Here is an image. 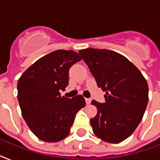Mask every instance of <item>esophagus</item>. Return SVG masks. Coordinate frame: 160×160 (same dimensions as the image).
Listing matches in <instances>:
<instances>
[{"instance_id":"1","label":"esophagus","mask_w":160,"mask_h":160,"mask_svg":"<svg viewBox=\"0 0 160 160\" xmlns=\"http://www.w3.org/2000/svg\"><path fill=\"white\" fill-rule=\"evenodd\" d=\"M85 102H86L87 105H90V102H91V99H90V98H86V99H85Z\"/></svg>"}]
</instances>
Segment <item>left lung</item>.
I'll list each match as a JSON object with an SVG mask.
<instances>
[{"mask_svg": "<svg viewBox=\"0 0 160 160\" xmlns=\"http://www.w3.org/2000/svg\"><path fill=\"white\" fill-rule=\"evenodd\" d=\"M97 85L105 91V102L92 100L97 114L90 119L94 134L117 144L132 134L141 121L149 101V86L135 65L124 55L105 49L79 51Z\"/></svg>", "mask_w": 160, "mask_h": 160, "instance_id": "1", "label": "left lung"}]
</instances>
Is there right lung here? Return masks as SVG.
<instances>
[{"label": "right lung", "instance_id": "right-lung-1", "mask_svg": "<svg viewBox=\"0 0 160 160\" xmlns=\"http://www.w3.org/2000/svg\"><path fill=\"white\" fill-rule=\"evenodd\" d=\"M81 60L73 51L58 50L36 60L17 83L21 114L32 133L53 143L67 137L75 114L85 105L82 95L72 99L60 95L69 84V70Z\"/></svg>", "mask_w": 160, "mask_h": 160}]
</instances>
